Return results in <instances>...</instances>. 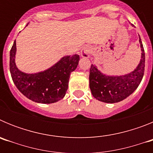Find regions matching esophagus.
Listing matches in <instances>:
<instances>
[{
	"label": "esophagus",
	"instance_id": "esophagus-1",
	"mask_svg": "<svg viewBox=\"0 0 153 153\" xmlns=\"http://www.w3.org/2000/svg\"><path fill=\"white\" fill-rule=\"evenodd\" d=\"M90 53H91V50L88 46L84 47L83 49L81 50V56L84 58H89L90 56Z\"/></svg>",
	"mask_w": 153,
	"mask_h": 153
}]
</instances>
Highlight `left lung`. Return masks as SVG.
<instances>
[{"mask_svg":"<svg viewBox=\"0 0 153 153\" xmlns=\"http://www.w3.org/2000/svg\"><path fill=\"white\" fill-rule=\"evenodd\" d=\"M131 26L134 27L131 24ZM141 59L132 72L124 75L103 74L95 64L90 70V88L92 95L99 101L114 103L123 100L137 89L141 83L145 70V52L140 36Z\"/></svg>","mask_w":153,"mask_h":153,"instance_id":"1","label":"left lung"}]
</instances>
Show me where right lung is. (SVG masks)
<instances>
[{"instance_id": "1", "label": "right lung", "mask_w": 153, "mask_h": 153, "mask_svg": "<svg viewBox=\"0 0 153 153\" xmlns=\"http://www.w3.org/2000/svg\"><path fill=\"white\" fill-rule=\"evenodd\" d=\"M16 53L14 40L10 51V72L13 83L23 95L33 102L44 104L58 102L65 97L70 74L76 69L79 63V55L64 56L44 71L27 74L17 67Z\"/></svg>"}]
</instances>
